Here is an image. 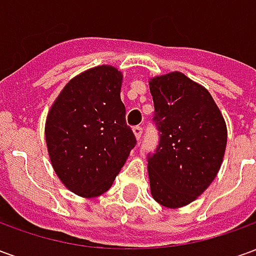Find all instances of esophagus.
I'll return each instance as SVG.
<instances>
[{"label":"esophagus","instance_id":"esophagus-1","mask_svg":"<svg viewBox=\"0 0 256 256\" xmlns=\"http://www.w3.org/2000/svg\"><path fill=\"white\" fill-rule=\"evenodd\" d=\"M133 133L134 136H136V138L140 140L141 138V136H142V128H141V126H136V128H133Z\"/></svg>","mask_w":256,"mask_h":256}]
</instances>
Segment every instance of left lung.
Masks as SVG:
<instances>
[{"label":"left lung","instance_id":"1","mask_svg":"<svg viewBox=\"0 0 256 256\" xmlns=\"http://www.w3.org/2000/svg\"><path fill=\"white\" fill-rule=\"evenodd\" d=\"M159 145L148 158L150 194L180 208L202 194L220 172L228 128L212 96L180 71L150 78Z\"/></svg>","mask_w":256,"mask_h":256}]
</instances>
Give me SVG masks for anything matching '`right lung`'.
Segmentation results:
<instances>
[{
  "label": "right lung",
  "instance_id": "right-lung-1",
  "mask_svg": "<svg viewBox=\"0 0 256 256\" xmlns=\"http://www.w3.org/2000/svg\"><path fill=\"white\" fill-rule=\"evenodd\" d=\"M122 80L112 66L89 68L64 86L48 112L45 138L53 170L82 198L111 188L136 146L120 100Z\"/></svg>",
  "mask_w": 256,
  "mask_h": 256
}]
</instances>
